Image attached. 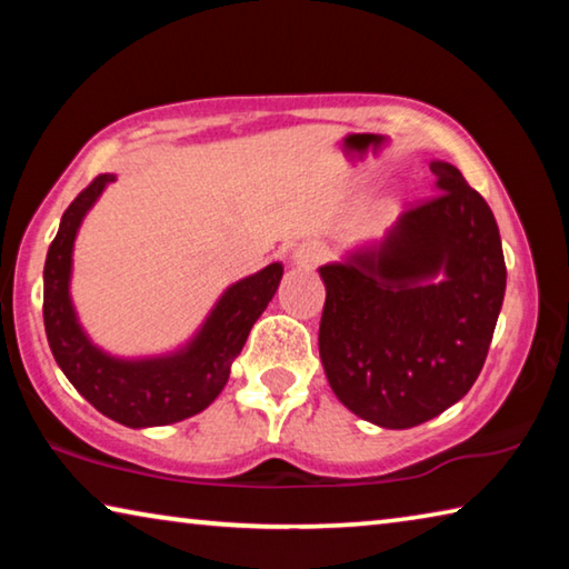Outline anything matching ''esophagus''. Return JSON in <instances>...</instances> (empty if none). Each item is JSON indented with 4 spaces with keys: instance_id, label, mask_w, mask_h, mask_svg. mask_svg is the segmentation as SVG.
<instances>
[{
    "instance_id": "obj_1",
    "label": "esophagus",
    "mask_w": 569,
    "mask_h": 569,
    "mask_svg": "<svg viewBox=\"0 0 569 569\" xmlns=\"http://www.w3.org/2000/svg\"><path fill=\"white\" fill-rule=\"evenodd\" d=\"M326 258V246L319 243V240H306L296 248L293 253V266L298 268H316Z\"/></svg>"
}]
</instances>
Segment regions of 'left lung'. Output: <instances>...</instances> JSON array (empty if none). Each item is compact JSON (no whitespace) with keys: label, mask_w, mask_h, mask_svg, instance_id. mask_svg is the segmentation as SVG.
<instances>
[{"label":"left lung","mask_w":569,"mask_h":569,"mask_svg":"<svg viewBox=\"0 0 569 569\" xmlns=\"http://www.w3.org/2000/svg\"><path fill=\"white\" fill-rule=\"evenodd\" d=\"M437 192L377 248L321 268L323 371L356 417L409 429L477 381L502 308L507 268L487 200L449 162Z\"/></svg>","instance_id":"8db88e82"}]
</instances>
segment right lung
<instances>
[{
  "instance_id": "obj_1",
  "label": "right lung",
  "mask_w": 569,
  "mask_h": 569,
  "mask_svg": "<svg viewBox=\"0 0 569 569\" xmlns=\"http://www.w3.org/2000/svg\"><path fill=\"white\" fill-rule=\"evenodd\" d=\"M112 180L102 172L64 210L44 261V331L54 361L94 409L132 429L162 427L200 413L223 391L230 363L273 298L283 266L271 263L230 286L186 351L146 361L112 359L82 333L70 303L77 228Z\"/></svg>"
}]
</instances>
